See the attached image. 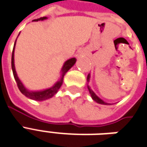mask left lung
Masks as SVG:
<instances>
[{"label": "left lung", "instance_id": "1", "mask_svg": "<svg viewBox=\"0 0 147 147\" xmlns=\"http://www.w3.org/2000/svg\"><path fill=\"white\" fill-rule=\"evenodd\" d=\"M90 77H91V75H90V74H88V76H87V87H88V92H89V93H90V95H91V96H92V99L94 100V101H96V103H98V104H100V105H112V104H109V103H106V102H105L103 100H101V99L100 98L99 96H97L96 95V93L93 91L92 90V88H90V86L88 85V82H89V80H90Z\"/></svg>", "mask_w": 147, "mask_h": 147}]
</instances>
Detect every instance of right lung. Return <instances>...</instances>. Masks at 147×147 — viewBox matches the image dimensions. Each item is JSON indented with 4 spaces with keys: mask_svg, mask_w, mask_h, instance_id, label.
I'll list each match as a JSON object with an SVG mask.
<instances>
[{
    "mask_svg": "<svg viewBox=\"0 0 147 147\" xmlns=\"http://www.w3.org/2000/svg\"><path fill=\"white\" fill-rule=\"evenodd\" d=\"M47 16H44V17H41L39 19H36V20H34L32 21H39V20H47ZM19 36V35H18ZM16 40L15 44H14V47H13V51H12V73H13V76H14V78H15L16 82L17 83V86H18L20 91L22 92V94L28 97V98L32 99V100H38V101H42V100H46L49 98H51L53 96H55L57 92L59 91V89L61 87V85H62V82H63V78L64 76L66 74V72L68 71L69 69L71 68L73 65L75 64L77 59L75 58H72V59H68L67 61H65L64 62V64L62 65V69H61V77L56 82L55 85L51 86V88H45V89H42V90H37V91H33V90H29L28 88H26L24 85L23 84V82L20 80L18 75L16 74V71L15 68V61H14V52H15V47H16Z\"/></svg>",
    "mask_w": 147,
    "mask_h": 147,
    "instance_id": "obj_1",
    "label": "right lung"
}]
</instances>
